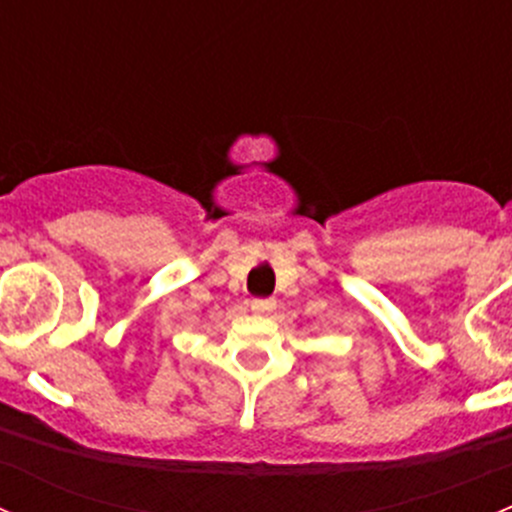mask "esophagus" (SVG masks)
Returning a JSON list of instances; mask_svg holds the SVG:
<instances>
[{"instance_id":"34e87169","label":"esophagus","mask_w":512,"mask_h":512,"mask_svg":"<svg viewBox=\"0 0 512 512\" xmlns=\"http://www.w3.org/2000/svg\"><path fill=\"white\" fill-rule=\"evenodd\" d=\"M275 307H277L275 299H252L250 302V309L255 314H270Z\"/></svg>"}]
</instances>
